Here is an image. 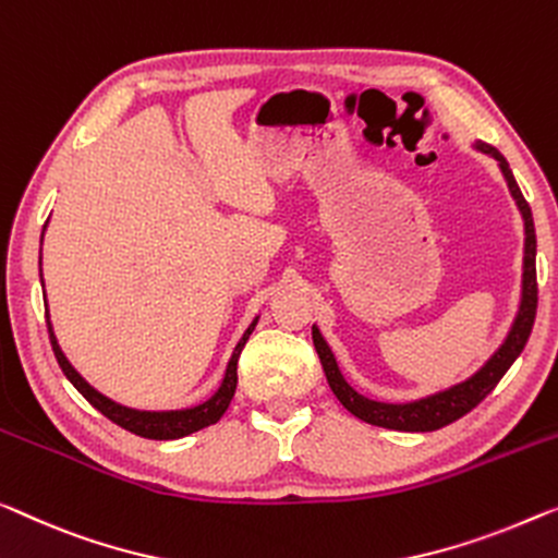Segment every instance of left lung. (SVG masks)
I'll return each mask as SVG.
<instances>
[{"mask_svg":"<svg viewBox=\"0 0 558 558\" xmlns=\"http://www.w3.org/2000/svg\"><path fill=\"white\" fill-rule=\"evenodd\" d=\"M476 149L494 157L498 168L504 172L506 185H509L511 197L517 199V207L523 218V278H521V303L519 313L513 318V326L509 336L504 338V343L498 345V351L488 359L481 368L473 373L471 378H465L463 384H456L446 390H438L434 396L418 398V401L409 403H384V401H371V398L361 396L340 373L336 355H332L330 345L326 338L320 336V330L313 326V345L318 351V359L323 363V371H326L328 386L343 409L351 411L355 418H361L371 426L390 428V430H411V434H423V430H438L448 426V423L459 421L461 415L469 413L471 409L484 401V398L492 393L498 380L504 378V373L511 368V363L519 359L523 345L531 336V328H534L536 318V303H538V288H536V230H534V218H531V207L526 199H523L521 190L513 180V172L506 162V157L498 153L496 147L486 143H476Z\"/></svg>","mask_w":558,"mask_h":558,"instance_id":"1","label":"left lung"}]
</instances>
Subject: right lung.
<instances>
[{"label": "right lung", "instance_id": "right-lung-1", "mask_svg": "<svg viewBox=\"0 0 558 558\" xmlns=\"http://www.w3.org/2000/svg\"><path fill=\"white\" fill-rule=\"evenodd\" d=\"M45 228H47V222H45ZM41 238H45V232H41ZM39 280H41V253H39ZM45 318H47L49 340H52L54 359H57V363H60V368L66 376V380H70V384L77 388L80 393L85 396L99 413L107 415L112 423H118L120 428L130 430V434H135V436L153 438V440H174V438L190 436V434H195V430L213 426V423H218L222 418V413L228 411V405L238 388V359H240V353H243L247 338H251V332L257 326V318H255L251 326H247V330L243 332V338L238 340L235 351H232L230 361H228L226 378H222L220 388L215 390V393L207 398L205 403L193 405V409H182V411H137V409H128V405H122V403H114L112 398L102 396L97 388L89 386L87 380L72 368V363L66 361V355L62 353L60 343H57L52 320H49V311H47V295H45Z\"/></svg>", "mask_w": 558, "mask_h": 558}]
</instances>
